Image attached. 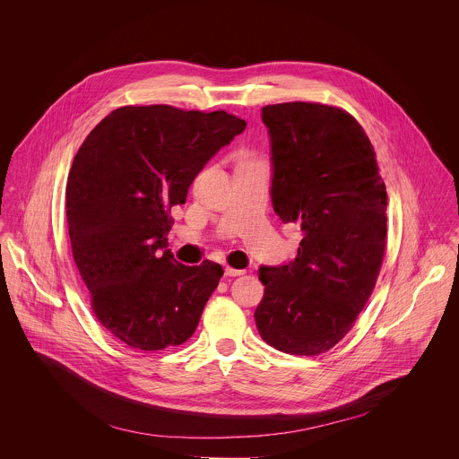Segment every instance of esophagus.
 I'll return each instance as SVG.
<instances>
[{"label": "esophagus", "mask_w": 459, "mask_h": 459, "mask_svg": "<svg viewBox=\"0 0 459 459\" xmlns=\"http://www.w3.org/2000/svg\"><path fill=\"white\" fill-rule=\"evenodd\" d=\"M224 273H226L228 277H237V275H242V273H246V270H240V268H231V266H226V268H224Z\"/></svg>", "instance_id": "34e87169"}]
</instances>
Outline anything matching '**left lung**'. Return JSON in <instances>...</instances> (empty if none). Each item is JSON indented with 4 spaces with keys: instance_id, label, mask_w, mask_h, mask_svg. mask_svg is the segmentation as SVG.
I'll list each match as a JSON object with an SVG mask.
<instances>
[{
    "instance_id": "obj_1",
    "label": "left lung",
    "mask_w": 459,
    "mask_h": 459,
    "mask_svg": "<svg viewBox=\"0 0 459 459\" xmlns=\"http://www.w3.org/2000/svg\"><path fill=\"white\" fill-rule=\"evenodd\" d=\"M273 212L302 230L293 262L260 266L255 320L263 341L293 355L337 344L364 309L387 237V191L359 122L324 104L264 106Z\"/></svg>"
}]
</instances>
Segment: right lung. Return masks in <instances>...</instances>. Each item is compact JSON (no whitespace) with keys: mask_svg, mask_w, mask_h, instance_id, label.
<instances>
[{"mask_svg":"<svg viewBox=\"0 0 459 459\" xmlns=\"http://www.w3.org/2000/svg\"><path fill=\"white\" fill-rule=\"evenodd\" d=\"M244 129L226 111L126 106L81 144L65 193L74 262L99 322L132 348L164 350L195 333L224 272L175 260L168 212Z\"/></svg>","mask_w":459,"mask_h":459,"instance_id":"right-lung-1","label":"right lung"}]
</instances>
